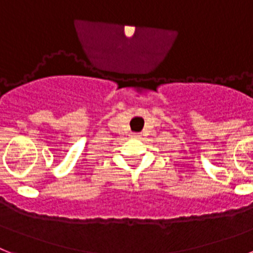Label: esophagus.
I'll use <instances>...</instances> for the list:
<instances>
[{"instance_id": "esophagus-1", "label": "esophagus", "mask_w": 253, "mask_h": 253, "mask_svg": "<svg viewBox=\"0 0 253 253\" xmlns=\"http://www.w3.org/2000/svg\"><path fill=\"white\" fill-rule=\"evenodd\" d=\"M133 136H135V137H139V135H137V133H135V135H133Z\"/></svg>"}]
</instances>
